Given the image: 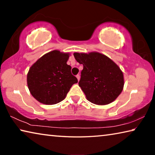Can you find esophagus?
Wrapping results in <instances>:
<instances>
[{"mask_svg":"<svg viewBox=\"0 0 155 155\" xmlns=\"http://www.w3.org/2000/svg\"><path fill=\"white\" fill-rule=\"evenodd\" d=\"M77 78L78 81H79V80H80V75H79V74H77Z\"/></svg>","mask_w":155,"mask_h":155,"instance_id":"1","label":"esophagus"}]
</instances>
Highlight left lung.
Segmentation results:
<instances>
[{"mask_svg": "<svg viewBox=\"0 0 155 155\" xmlns=\"http://www.w3.org/2000/svg\"><path fill=\"white\" fill-rule=\"evenodd\" d=\"M74 57L83 65L78 85L87 101L98 105L114 102L124 85V75L118 65L98 52H74Z\"/></svg>", "mask_w": 155, "mask_h": 155, "instance_id": "1", "label": "left lung"}]
</instances>
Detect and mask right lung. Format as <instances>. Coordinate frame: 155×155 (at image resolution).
I'll use <instances>...</instances> for the list:
<instances>
[{
	"label": "right lung",
	"mask_w": 155,
	"mask_h": 155,
	"mask_svg": "<svg viewBox=\"0 0 155 155\" xmlns=\"http://www.w3.org/2000/svg\"><path fill=\"white\" fill-rule=\"evenodd\" d=\"M70 53L54 50L44 54L31 65L27 74L28 88L40 103L51 105L64 100L78 83L67 64Z\"/></svg>",
	"instance_id": "1"
}]
</instances>
